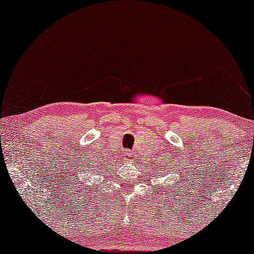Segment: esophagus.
<instances>
[{"label": "esophagus", "mask_w": 254, "mask_h": 254, "mask_svg": "<svg viewBox=\"0 0 254 254\" xmlns=\"http://www.w3.org/2000/svg\"><path fill=\"white\" fill-rule=\"evenodd\" d=\"M132 157H133V153L130 152V150H127V152L123 153V159H124V160H130Z\"/></svg>", "instance_id": "obj_1"}]
</instances>
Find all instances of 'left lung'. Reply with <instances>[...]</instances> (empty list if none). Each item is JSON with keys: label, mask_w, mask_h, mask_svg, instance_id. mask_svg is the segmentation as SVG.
I'll return each mask as SVG.
<instances>
[{"label": "left lung", "mask_w": 254, "mask_h": 254, "mask_svg": "<svg viewBox=\"0 0 254 254\" xmlns=\"http://www.w3.org/2000/svg\"><path fill=\"white\" fill-rule=\"evenodd\" d=\"M182 178H183V176H182ZM177 183H180V181H177ZM169 190H170V189H169ZM180 190H181V186H180Z\"/></svg>", "instance_id": "left-lung-1"}]
</instances>
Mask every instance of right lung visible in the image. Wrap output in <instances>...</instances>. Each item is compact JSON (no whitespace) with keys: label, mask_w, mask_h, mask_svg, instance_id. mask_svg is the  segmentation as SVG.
<instances>
[{"label":"right lung","mask_w":254,"mask_h":254,"mask_svg":"<svg viewBox=\"0 0 254 254\" xmlns=\"http://www.w3.org/2000/svg\"><path fill=\"white\" fill-rule=\"evenodd\" d=\"M80 172H82V171H80ZM74 175H76V174H74ZM80 180H83V178H80V177L77 175V177H76V185H77L78 187H82V185H83V186H84V187H83V189H84V190H88V189H89V190H90V189H93V188H89V187H86L88 185H84V182H83V181H80Z\"/></svg>","instance_id":"1"}]
</instances>
